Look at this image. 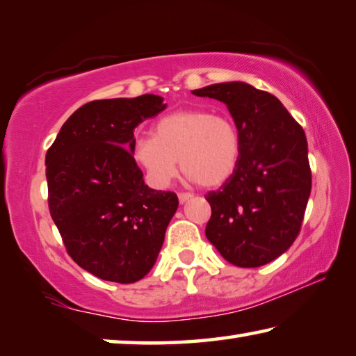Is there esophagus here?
<instances>
[{
  "mask_svg": "<svg viewBox=\"0 0 356 356\" xmlns=\"http://www.w3.org/2000/svg\"><path fill=\"white\" fill-rule=\"evenodd\" d=\"M191 197H193L191 193H179V202H180V204L186 202L188 200H191Z\"/></svg>",
  "mask_w": 356,
  "mask_h": 356,
  "instance_id": "esophagus-1",
  "label": "esophagus"
}]
</instances>
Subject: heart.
<instances>
[{"label":"heart","instance_id":"obj_1","mask_svg":"<svg viewBox=\"0 0 356 356\" xmlns=\"http://www.w3.org/2000/svg\"><path fill=\"white\" fill-rule=\"evenodd\" d=\"M240 150L232 119L207 110H180L156 120L154 138L135 140L131 156L155 188H166L176 177L177 159L188 180L215 188L234 176Z\"/></svg>","mask_w":356,"mask_h":356}]
</instances>
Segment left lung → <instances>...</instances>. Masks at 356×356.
I'll use <instances>...</instances> for the list:
<instances>
[{
    "label": "left lung",
    "instance_id": "8db88e82",
    "mask_svg": "<svg viewBox=\"0 0 356 356\" xmlns=\"http://www.w3.org/2000/svg\"><path fill=\"white\" fill-rule=\"evenodd\" d=\"M226 104L242 150L234 176L206 200V237L237 267L275 261L297 238L311 195L308 141L275 95L229 81L191 91Z\"/></svg>",
    "mask_w": 356,
    "mask_h": 356
}]
</instances>
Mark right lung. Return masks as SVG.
I'll return each mask as SVG.
<instances>
[{
    "label": "right lung",
    "mask_w": 356,
    "mask_h": 356,
    "mask_svg": "<svg viewBox=\"0 0 356 356\" xmlns=\"http://www.w3.org/2000/svg\"><path fill=\"white\" fill-rule=\"evenodd\" d=\"M165 108L154 94L89 102L47 150L51 218L69 256L100 280L144 278L177 210L176 193L149 188L131 156L134 130Z\"/></svg>",
    "instance_id": "right-lung-1"
}]
</instances>
